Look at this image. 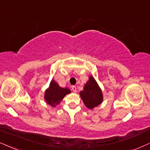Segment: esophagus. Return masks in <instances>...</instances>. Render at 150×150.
Here are the masks:
<instances>
[{"instance_id":"34e87169","label":"esophagus","mask_w":150,"mask_h":150,"mask_svg":"<svg viewBox=\"0 0 150 150\" xmlns=\"http://www.w3.org/2000/svg\"><path fill=\"white\" fill-rule=\"evenodd\" d=\"M71 89H72V90H73V91L74 92H76V86H72V87H71Z\"/></svg>"}]
</instances>
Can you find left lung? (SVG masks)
<instances>
[{
    "instance_id": "left-lung-1",
    "label": "left lung",
    "mask_w": 150,
    "mask_h": 150,
    "mask_svg": "<svg viewBox=\"0 0 150 150\" xmlns=\"http://www.w3.org/2000/svg\"><path fill=\"white\" fill-rule=\"evenodd\" d=\"M81 99L85 105L90 109L97 106L103 100L102 92L99 87L92 76L85 85L83 90L80 92Z\"/></svg>"
}]
</instances>
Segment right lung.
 <instances>
[{
  "label": "right lung",
  "mask_w": 150,
  "mask_h": 150,
  "mask_svg": "<svg viewBox=\"0 0 150 150\" xmlns=\"http://www.w3.org/2000/svg\"><path fill=\"white\" fill-rule=\"evenodd\" d=\"M70 90L68 88H62L54 81H51L49 89L46 90L45 100L49 104L54 106L62 100L67 94L70 93Z\"/></svg>",
  "instance_id": "obj_1"
}]
</instances>
